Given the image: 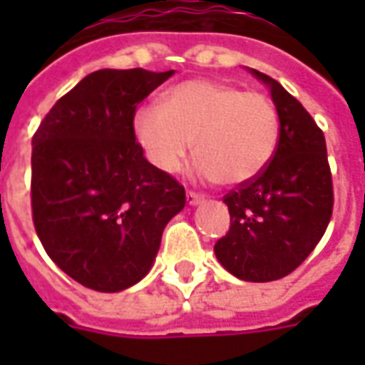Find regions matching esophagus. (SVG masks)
I'll use <instances>...</instances> for the list:
<instances>
[{
	"label": "esophagus",
	"mask_w": 365,
	"mask_h": 365,
	"mask_svg": "<svg viewBox=\"0 0 365 365\" xmlns=\"http://www.w3.org/2000/svg\"><path fill=\"white\" fill-rule=\"evenodd\" d=\"M185 199H187V203L190 205H199V203H203V195H199V193H195V191H187V195H185Z\"/></svg>",
	"instance_id": "1"
}]
</instances>
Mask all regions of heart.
<instances>
[{
	"mask_svg": "<svg viewBox=\"0 0 365 365\" xmlns=\"http://www.w3.org/2000/svg\"><path fill=\"white\" fill-rule=\"evenodd\" d=\"M133 128L160 172H180L193 146L199 178L222 185H242L260 175L279 144V113L268 96L215 80L170 88L162 103L135 113Z\"/></svg>",
	"mask_w": 365,
	"mask_h": 365,
	"instance_id": "heart-1",
	"label": "heart"
}]
</instances>
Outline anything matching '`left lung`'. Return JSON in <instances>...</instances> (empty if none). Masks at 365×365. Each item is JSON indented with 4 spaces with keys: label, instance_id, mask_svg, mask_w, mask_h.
<instances>
[{
    "label": "left lung",
    "instance_id": "left-lung-1",
    "mask_svg": "<svg viewBox=\"0 0 365 365\" xmlns=\"http://www.w3.org/2000/svg\"><path fill=\"white\" fill-rule=\"evenodd\" d=\"M266 83L279 113V144L268 168L222 201L230 229L215 245L217 260L245 282H274L299 268L332 217V175L322 130L274 78Z\"/></svg>",
    "mask_w": 365,
    "mask_h": 365
}]
</instances>
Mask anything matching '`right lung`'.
I'll return each instance as SVG.
<instances>
[{
    "mask_svg": "<svg viewBox=\"0 0 365 365\" xmlns=\"http://www.w3.org/2000/svg\"><path fill=\"white\" fill-rule=\"evenodd\" d=\"M174 74L97 70L54 103L33 136V222L51 260L83 287L140 282L185 190L144 158L136 105Z\"/></svg>",
    "mask_w": 365,
    "mask_h": 365,
    "instance_id": "obj_1",
    "label": "right lung"
}]
</instances>
